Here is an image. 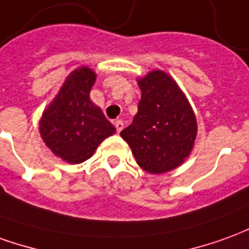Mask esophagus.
Wrapping results in <instances>:
<instances>
[{
    "mask_svg": "<svg viewBox=\"0 0 249 249\" xmlns=\"http://www.w3.org/2000/svg\"><path fill=\"white\" fill-rule=\"evenodd\" d=\"M114 126H116V129H117V133H120L123 128H124V121L123 120H116L114 121Z\"/></svg>",
    "mask_w": 249,
    "mask_h": 249,
    "instance_id": "1",
    "label": "esophagus"
}]
</instances>
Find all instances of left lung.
Here are the masks:
<instances>
[{"label":"left lung","mask_w":249,"mask_h":249,"mask_svg":"<svg viewBox=\"0 0 249 249\" xmlns=\"http://www.w3.org/2000/svg\"><path fill=\"white\" fill-rule=\"evenodd\" d=\"M142 100L132 124L121 130L142 170L163 174L180 166L197 137V120L177 82L164 71L140 78Z\"/></svg>","instance_id":"8db88e82"}]
</instances>
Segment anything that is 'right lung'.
I'll return each mask as SVG.
<instances>
[{
  "mask_svg": "<svg viewBox=\"0 0 249 249\" xmlns=\"http://www.w3.org/2000/svg\"><path fill=\"white\" fill-rule=\"evenodd\" d=\"M95 76L86 66L72 71L39 121L47 147L71 164L88 160L101 142L116 132L101 107L90 100Z\"/></svg>",
  "mask_w": 249,
  "mask_h": 249,
  "instance_id": "add662e5",
  "label": "right lung"
}]
</instances>
